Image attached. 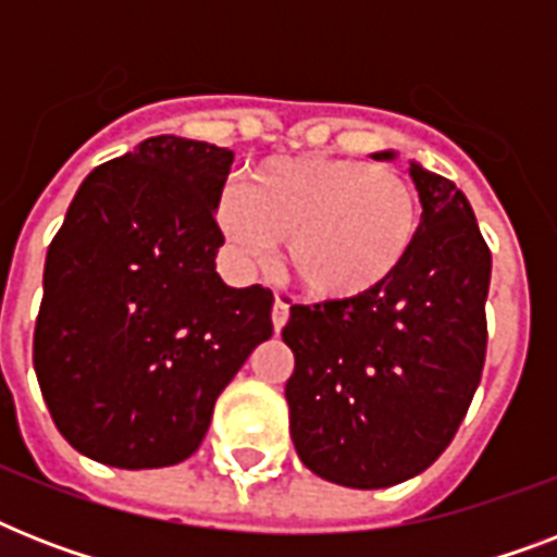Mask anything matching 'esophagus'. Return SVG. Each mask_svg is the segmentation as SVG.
Wrapping results in <instances>:
<instances>
[{"label": "esophagus", "mask_w": 557, "mask_h": 557, "mask_svg": "<svg viewBox=\"0 0 557 557\" xmlns=\"http://www.w3.org/2000/svg\"><path fill=\"white\" fill-rule=\"evenodd\" d=\"M286 321H288V304L286 300H283V297H277V300H274V309H271V323H274V330H283V326H286Z\"/></svg>", "instance_id": "esophagus-1"}]
</instances>
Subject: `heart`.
<instances>
[{"mask_svg":"<svg viewBox=\"0 0 557 557\" xmlns=\"http://www.w3.org/2000/svg\"><path fill=\"white\" fill-rule=\"evenodd\" d=\"M216 225L248 269H265L286 243L288 274L309 297L349 304L387 286L419 239L413 185L379 164L332 156L271 159L225 187Z\"/></svg>","mask_w":557,"mask_h":557,"instance_id":"b5f03b06","label":"heart"}]
</instances>
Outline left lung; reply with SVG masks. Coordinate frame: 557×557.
Wrapping results in <instances>:
<instances>
[{"mask_svg":"<svg viewBox=\"0 0 557 557\" xmlns=\"http://www.w3.org/2000/svg\"><path fill=\"white\" fill-rule=\"evenodd\" d=\"M410 178L422 227L405 269L361 300L292 306L283 330L297 457L347 488H387L433 466L483 375L492 251L454 182L416 161Z\"/></svg>","mask_w":557,"mask_h":557,"instance_id":"1","label":"left lung"}]
</instances>
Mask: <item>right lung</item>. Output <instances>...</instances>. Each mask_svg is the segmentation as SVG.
<instances>
[{"mask_svg": "<svg viewBox=\"0 0 557 557\" xmlns=\"http://www.w3.org/2000/svg\"><path fill=\"white\" fill-rule=\"evenodd\" d=\"M234 152L156 135L83 178L48 245L34 370L57 431L112 468L176 466L271 338L274 295L216 274Z\"/></svg>", "mask_w": 557, "mask_h": 557, "instance_id": "add662e5", "label": "right lung"}]
</instances>
